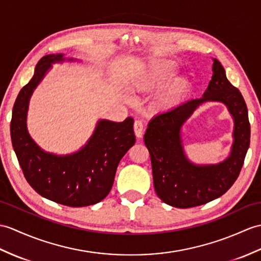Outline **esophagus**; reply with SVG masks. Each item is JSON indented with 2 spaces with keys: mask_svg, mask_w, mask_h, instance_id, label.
<instances>
[{
  "mask_svg": "<svg viewBox=\"0 0 261 261\" xmlns=\"http://www.w3.org/2000/svg\"><path fill=\"white\" fill-rule=\"evenodd\" d=\"M133 129H135V135L137 138H141L143 135V123L142 121L137 120L133 125Z\"/></svg>",
  "mask_w": 261,
  "mask_h": 261,
  "instance_id": "esophagus-1",
  "label": "esophagus"
}]
</instances>
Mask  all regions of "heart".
Masks as SVG:
<instances>
[{"label":"heart","instance_id":"obj_1","mask_svg":"<svg viewBox=\"0 0 261 261\" xmlns=\"http://www.w3.org/2000/svg\"><path fill=\"white\" fill-rule=\"evenodd\" d=\"M178 70V65L172 60H153L145 63L142 71L132 82V89L136 92H150L158 88ZM190 88L189 79L185 75L173 77L160 92L156 94L153 107L156 110L165 111L178 106L185 99Z\"/></svg>","mask_w":261,"mask_h":261}]
</instances>
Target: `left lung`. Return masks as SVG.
Wrapping results in <instances>:
<instances>
[{
  "label": "left lung",
  "instance_id": "1",
  "mask_svg": "<svg viewBox=\"0 0 261 261\" xmlns=\"http://www.w3.org/2000/svg\"><path fill=\"white\" fill-rule=\"evenodd\" d=\"M213 61V77L201 98L155 116L143 137L150 153L156 195L175 208L197 207L221 197L237 180L249 148L250 123L246 102L240 91L228 81L221 63L217 59ZM207 101H219L227 107L234 120V142L225 161L197 165L184 152L182 126Z\"/></svg>",
  "mask_w": 261,
  "mask_h": 261
}]
</instances>
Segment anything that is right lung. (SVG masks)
<instances>
[{"instance_id":"obj_1","label":"right lung","mask_w":261,"mask_h":261,"mask_svg":"<svg viewBox=\"0 0 261 261\" xmlns=\"http://www.w3.org/2000/svg\"><path fill=\"white\" fill-rule=\"evenodd\" d=\"M79 62L63 53L47 54L36 64L34 75L15 100L11 120V139L27 181L51 201L69 207L100 202L110 192L120 160L136 142L133 119L122 122L100 119L83 147L70 154L44 151L30 136L27 124L30 99L52 65Z\"/></svg>"}]
</instances>
